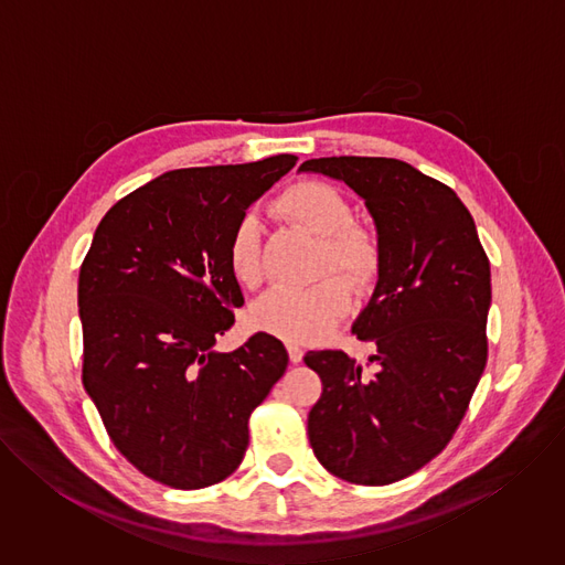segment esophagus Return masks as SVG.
<instances>
[{
	"label": "esophagus",
	"mask_w": 565,
	"mask_h": 565,
	"mask_svg": "<svg viewBox=\"0 0 565 565\" xmlns=\"http://www.w3.org/2000/svg\"><path fill=\"white\" fill-rule=\"evenodd\" d=\"M286 349H288V358H290V362H292V364H299V362H301V358H303L301 347L290 342V344H286Z\"/></svg>",
	"instance_id": "esophagus-1"
}]
</instances>
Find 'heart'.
Returning <instances> with one entry per match:
<instances>
[{"mask_svg":"<svg viewBox=\"0 0 565 565\" xmlns=\"http://www.w3.org/2000/svg\"><path fill=\"white\" fill-rule=\"evenodd\" d=\"M279 214L321 236L319 270H340L355 292H369L382 273V241L369 225L355 223L351 203L321 181H301L277 201ZM225 262L241 286H257L262 266V221L244 212L230 230ZM351 306V290L335 273L308 288H275L250 310L253 327L288 342L327 335Z\"/></svg>","mask_w":565,"mask_h":565,"instance_id":"obj_1","label":"heart"}]
</instances>
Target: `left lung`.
<instances>
[{
    "label": "left lung",
    "instance_id": "1",
    "mask_svg": "<svg viewBox=\"0 0 565 565\" xmlns=\"http://www.w3.org/2000/svg\"><path fill=\"white\" fill-rule=\"evenodd\" d=\"M299 172L344 181L377 225L382 273L353 335L366 364L310 351L321 395L308 414L317 460L355 486L425 467L456 434L488 364L490 259L456 192L395 158H310Z\"/></svg>",
    "mask_w": 565,
    "mask_h": 565
}]
</instances>
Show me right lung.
Instances as JSON below:
<instances>
[{
	"label": "right lung",
	"mask_w": 565,
	"mask_h": 565,
	"mask_svg": "<svg viewBox=\"0 0 565 565\" xmlns=\"http://www.w3.org/2000/svg\"><path fill=\"white\" fill-rule=\"evenodd\" d=\"M295 163L279 153L158 177L103 216L79 266L83 384L116 449L174 490L210 488L241 465L250 414L288 366L268 333L232 353L214 344L244 303L230 230Z\"/></svg>",
	"instance_id": "1"
}]
</instances>
